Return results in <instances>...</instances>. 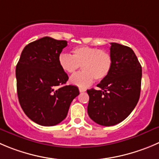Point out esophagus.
<instances>
[{
  "mask_svg": "<svg viewBox=\"0 0 159 159\" xmlns=\"http://www.w3.org/2000/svg\"><path fill=\"white\" fill-rule=\"evenodd\" d=\"M85 91H86L85 89H84V88H80V93H83V92H85Z\"/></svg>",
  "mask_w": 159,
  "mask_h": 159,
  "instance_id": "esophagus-1",
  "label": "esophagus"
}]
</instances>
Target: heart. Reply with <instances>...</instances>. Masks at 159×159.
Here are the masks:
<instances>
[{
	"label": "heart",
	"instance_id": "1",
	"mask_svg": "<svg viewBox=\"0 0 159 159\" xmlns=\"http://www.w3.org/2000/svg\"><path fill=\"white\" fill-rule=\"evenodd\" d=\"M58 64L64 72L74 73L82 68L83 71L70 78L72 84L86 88L93 82L103 80L108 75L112 67V58L110 53L90 46H80L72 50V55L61 53Z\"/></svg>",
	"mask_w": 159,
	"mask_h": 159
}]
</instances>
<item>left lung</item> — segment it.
I'll return each instance as SVG.
<instances>
[{"instance_id": "8db88e82", "label": "left lung", "mask_w": 159, "mask_h": 159, "mask_svg": "<svg viewBox=\"0 0 159 159\" xmlns=\"http://www.w3.org/2000/svg\"><path fill=\"white\" fill-rule=\"evenodd\" d=\"M112 67L108 76L87 90V112L96 123L110 126L128 117L137 105L140 94L142 68L130 48L111 43Z\"/></svg>"}]
</instances>
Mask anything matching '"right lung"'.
I'll use <instances>...</instances> for the list:
<instances>
[{"label":"right lung","mask_w":159,"mask_h":159,"mask_svg":"<svg viewBox=\"0 0 159 159\" xmlns=\"http://www.w3.org/2000/svg\"><path fill=\"white\" fill-rule=\"evenodd\" d=\"M66 40L45 37L24 48L16 66L17 93L25 114L36 123L55 126L66 119L78 87L65 85L69 76L58 64Z\"/></svg>","instance_id":"right-lung-1"}]
</instances>
